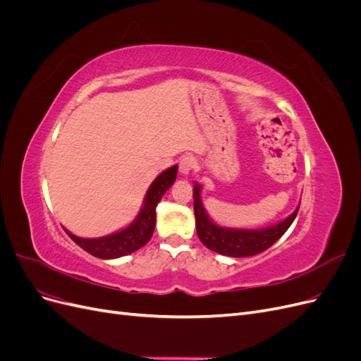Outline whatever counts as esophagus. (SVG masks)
Instances as JSON below:
<instances>
[{
	"label": "esophagus",
	"mask_w": 361,
	"mask_h": 361,
	"mask_svg": "<svg viewBox=\"0 0 361 361\" xmlns=\"http://www.w3.org/2000/svg\"><path fill=\"white\" fill-rule=\"evenodd\" d=\"M195 169V159L192 157H183L179 161V171L182 176H188L191 170Z\"/></svg>",
	"instance_id": "obj_1"
}]
</instances>
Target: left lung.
<instances>
[{
    "instance_id": "8db88e82",
    "label": "left lung",
    "mask_w": 361,
    "mask_h": 361,
    "mask_svg": "<svg viewBox=\"0 0 361 361\" xmlns=\"http://www.w3.org/2000/svg\"><path fill=\"white\" fill-rule=\"evenodd\" d=\"M194 215L197 236L204 247L228 257L255 256L276 244L293 223L300 204L288 218L264 228H231L215 224L202 202V185L194 182Z\"/></svg>"
}]
</instances>
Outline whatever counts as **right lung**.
<instances>
[{"mask_svg":"<svg viewBox=\"0 0 361 361\" xmlns=\"http://www.w3.org/2000/svg\"><path fill=\"white\" fill-rule=\"evenodd\" d=\"M178 176V166L164 170L159 176L150 183L145 195L143 206L134 218V221L125 228L101 238H80L64 228L75 244H78L87 253L99 259H117L134 253L146 245L154 235L157 224V204L162 195L171 187Z\"/></svg>","mask_w":361,"mask_h":361,"instance_id":"right-lung-1","label":"right lung"}]
</instances>
